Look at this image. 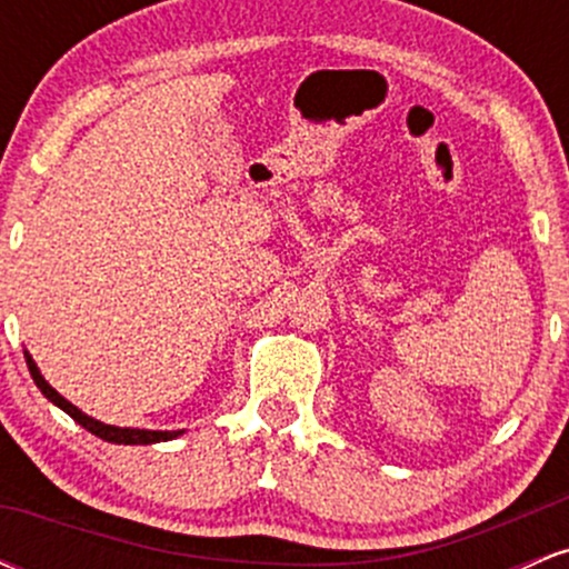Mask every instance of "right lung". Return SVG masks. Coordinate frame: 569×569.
Wrapping results in <instances>:
<instances>
[{
	"label": "right lung",
	"instance_id": "1",
	"mask_svg": "<svg viewBox=\"0 0 569 569\" xmlns=\"http://www.w3.org/2000/svg\"><path fill=\"white\" fill-rule=\"evenodd\" d=\"M23 356H26V363H29V371H31V377H34L37 388L42 390V393L48 396L50 401L56 403V407H61L63 411H67V415L71 417V420H74V422H80V426H82L84 430H90V433L98 436V439H103V441H112V443H158V441L176 439V436L181 433V430H139V428H117V426H103V422H98V420H93V417H88V415H84V411L77 409L74 403H69L67 398H63V396H58V390L50 388V385L44 382V377L39 375L37 363L31 361V356H29V352H23Z\"/></svg>",
	"mask_w": 569,
	"mask_h": 569
}]
</instances>
